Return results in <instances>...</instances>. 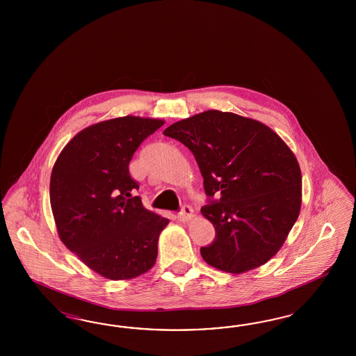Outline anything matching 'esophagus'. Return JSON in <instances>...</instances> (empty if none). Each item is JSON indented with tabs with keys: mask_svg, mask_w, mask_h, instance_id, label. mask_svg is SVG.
<instances>
[{
	"mask_svg": "<svg viewBox=\"0 0 356 356\" xmlns=\"http://www.w3.org/2000/svg\"><path fill=\"white\" fill-rule=\"evenodd\" d=\"M194 216L193 209H192V206L189 205H184L181 207V211L177 214V218H179V220L180 222H189L192 218Z\"/></svg>",
	"mask_w": 356,
	"mask_h": 356,
	"instance_id": "esophagus-1",
	"label": "esophagus"
}]
</instances>
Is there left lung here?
<instances>
[{
  "label": "left lung",
  "instance_id": "obj_1",
  "mask_svg": "<svg viewBox=\"0 0 356 356\" xmlns=\"http://www.w3.org/2000/svg\"><path fill=\"white\" fill-rule=\"evenodd\" d=\"M193 152L216 228L201 256L216 269L241 274L277 254L302 206V172L280 136L257 120L205 111L163 131Z\"/></svg>",
  "mask_w": 356,
  "mask_h": 356
}]
</instances>
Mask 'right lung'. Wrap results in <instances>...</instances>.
Returning <instances> with one entry per match:
<instances>
[{"label":"right lung","mask_w":356,"mask_h":356,"mask_svg":"<svg viewBox=\"0 0 356 356\" xmlns=\"http://www.w3.org/2000/svg\"><path fill=\"white\" fill-rule=\"evenodd\" d=\"M163 120L125 116L87 127L60 152L51 175V207L66 248L102 277L131 280L154 266L168 219L133 195V154Z\"/></svg>","instance_id":"1"}]
</instances>
